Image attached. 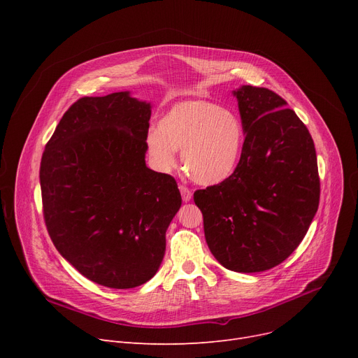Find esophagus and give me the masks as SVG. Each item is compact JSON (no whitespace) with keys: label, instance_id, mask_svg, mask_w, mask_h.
Masks as SVG:
<instances>
[{"label":"esophagus","instance_id":"34e87169","mask_svg":"<svg viewBox=\"0 0 358 358\" xmlns=\"http://www.w3.org/2000/svg\"><path fill=\"white\" fill-rule=\"evenodd\" d=\"M178 189H180V192H181V197H182L184 201H190V200H192V196H193V194H192V190H190V189H187V187L182 185V184H180Z\"/></svg>","mask_w":358,"mask_h":358}]
</instances>
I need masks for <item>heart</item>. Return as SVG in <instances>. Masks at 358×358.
Listing matches in <instances>:
<instances>
[{
  "instance_id": "heart-1",
  "label": "heart",
  "mask_w": 358,
  "mask_h": 358,
  "mask_svg": "<svg viewBox=\"0 0 358 358\" xmlns=\"http://www.w3.org/2000/svg\"><path fill=\"white\" fill-rule=\"evenodd\" d=\"M243 126L236 113L208 100L174 104L148 135V152L161 171L176 166V150L189 177L203 185L228 180L241 161Z\"/></svg>"
}]
</instances>
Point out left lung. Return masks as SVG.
I'll list each match as a JSON object with an SVG mask.
<instances>
[{
	"label": "left lung",
	"instance_id": "left-lung-1",
	"mask_svg": "<svg viewBox=\"0 0 358 358\" xmlns=\"http://www.w3.org/2000/svg\"><path fill=\"white\" fill-rule=\"evenodd\" d=\"M243 126L235 173L194 192L206 242L220 264L238 273L283 262L305 238L321 182L313 139L287 103L268 88L234 91Z\"/></svg>",
	"mask_w": 358,
	"mask_h": 358
}]
</instances>
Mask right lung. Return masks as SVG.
<instances>
[{
    "mask_svg": "<svg viewBox=\"0 0 358 358\" xmlns=\"http://www.w3.org/2000/svg\"><path fill=\"white\" fill-rule=\"evenodd\" d=\"M150 104L129 92L75 101L41 162L43 217L56 250L84 277L131 289L158 271L181 206L174 177L145 164Z\"/></svg>",
    "mask_w": 358,
    "mask_h": 358,
    "instance_id": "obj_1",
    "label": "right lung"
}]
</instances>
